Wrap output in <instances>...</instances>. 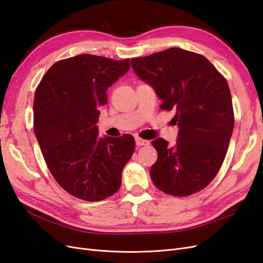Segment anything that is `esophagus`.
Here are the masks:
<instances>
[{
	"label": "esophagus",
	"mask_w": 263,
	"mask_h": 263,
	"mask_svg": "<svg viewBox=\"0 0 263 263\" xmlns=\"http://www.w3.org/2000/svg\"><path fill=\"white\" fill-rule=\"evenodd\" d=\"M135 140H136V145L137 146H148L149 145V141L146 140V139H142L140 137H136L135 138Z\"/></svg>",
	"instance_id": "obj_1"
}]
</instances>
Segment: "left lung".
I'll return each mask as SVG.
<instances>
[{"mask_svg": "<svg viewBox=\"0 0 263 263\" xmlns=\"http://www.w3.org/2000/svg\"><path fill=\"white\" fill-rule=\"evenodd\" d=\"M132 68L154 87L161 109L176 110L179 126L173 147L158 138V159L150 168L154 184L173 196H189L208 186L224 162L234 129L232 95L226 79L204 55L169 48L133 58Z\"/></svg>", "mask_w": 263, "mask_h": 263, "instance_id": "8db88e82", "label": "left lung"}]
</instances>
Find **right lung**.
<instances>
[{"label":"right lung","instance_id":"1","mask_svg":"<svg viewBox=\"0 0 263 263\" xmlns=\"http://www.w3.org/2000/svg\"><path fill=\"white\" fill-rule=\"evenodd\" d=\"M130 60L89 53L55 62L37 86L34 130L47 166L71 195L95 202L121 187L122 171L135 150L130 135L99 137V108Z\"/></svg>","mask_w":263,"mask_h":263}]
</instances>
